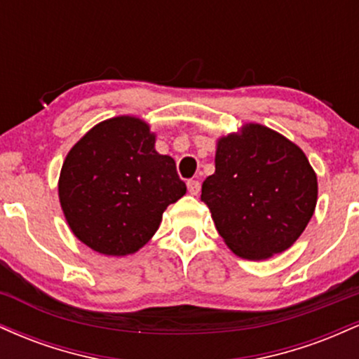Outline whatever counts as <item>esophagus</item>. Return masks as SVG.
Returning <instances> with one entry per match:
<instances>
[{
	"label": "esophagus",
	"instance_id": "esophagus-1",
	"mask_svg": "<svg viewBox=\"0 0 359 359\" xmlns=\"http://www.w3.org/2000/svg\"><path fill=\"white\" fill-rule=\"evenodd\" d=\"M187 189H189V192L192 194V196H199V192H201V182H199V180H189V182H187Z\"/></svg>",
	"mask_w": 359,
	"mask_h": 359
}]
</instances>
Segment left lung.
<instances>
[{
  "label": "left lung",
  "instance_id": "1",
  "mask_svg": "<svg viewBox=\"0 0 359 359\" xmlns=\"http://www.w3.org/2000/svg\"><path fill=\"white\" fill-rule=\"evenodd\" d=\"M214 163L201 201L228 248L253 262L290 248L317 204V175L300 147L269 126L246 123L217 138Z\"/></svg>",
  "mask_w": 359,
  "mask_h": 359
}]
</instances>
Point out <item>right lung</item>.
I'll list each match as a JSON object with an SVG mask.
<instances>
[{
	"label": "right lung",
	"mask_w": 359,
	"mask_h": 359,
	"mask_svg": "<svg viewBox=\"0 0 359 359\" xmlns=\"http://www.w3.org/2000/svg\"><path fill=\"white\" fill-rule=\"evenodd\" d=\"M155 138L143 119L114 116L69 150L59 177L60 208L74 236L90 250L106 257L137 253L187 191L174 158L155 150Z\"/></svg>",
	"instance_id": "right-lung-1"
}]
</instances>
